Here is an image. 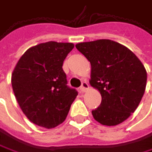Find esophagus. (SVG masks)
<instances>
[{
    "label": "esophagus",
    "instance_id": "esophagus-1",
    "mask_svg": "<svg viewBox=\"0 0 152 152\" xmlns=\"http://www.w3.org/2000/svg\"><path fill=\"white\" fill-rule=\"evenodd\" d=\"M88 88H89V85H88V83H87L86 81L82 82V85H81V87H80L81 91H82V92H86Z\"/></svg>",
    "mask_w": 152,
    "mask_h": 152
}]
</instances>
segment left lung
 <instances>
[{"instance_id": "obj_1", "label": "left lung", "mask_w": 152, "mask_h": 152, "mask_svg": "<svg viewBox=\"0 0 152 152\" xmlns=\"http://www.w3.org/2000/svg\"><path fill=\"white\" fill-rule=\"evenodd\" d=\"M91 64L90 85L101 94V104L92 110L102 125L116 126L138 107L147 84V72L132 52L117 42L100 39L75 45Z\"/></svg>"}]
</instances>
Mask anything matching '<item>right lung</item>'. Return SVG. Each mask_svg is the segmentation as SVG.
Returning <instances> with one entry per match:
<instances>
[{
    "mask_svg": "<svg viewBox=\"0 0 152 152\" xmlns=\"http://www.w3.org/2000/svg\"><path fill=\"white\" fill-rule=\"evenodd\" d=\"M72 43L46 42L29 48L12 74L16 100L34 124L53 129L65 121L77 91L67 86L63 63Z\"/></svg>",
    "mask_w": 152,
    "mask_h": 152,
    "instance_id": "obj_1",
    "label": "right lung"
}]
</instances>
